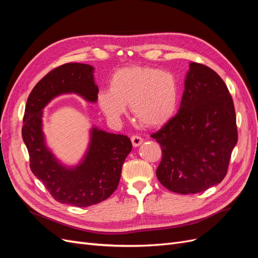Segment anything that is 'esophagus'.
Returning a JSON list of instances; mask_svg holds the SVG:
<instances>
[{
  "label": "esophagus",
  "mask_w": 258,
  "mask_h": 258,
  "mask_svg": "<svg viewBox=\"0 0 258 258\" xmlns=\"http://www.w3.org/2000/svg\"><path fill=\"white\" fill-rule=\"evenodd\" d=\"M131 142H132V145H134V147H139L140 145L143 143V139L141 137L134 136V137H131Z\"/></svg>",
  "instance_id": "1"
}]
</instances>
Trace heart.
Listing matches in <instances>:
<instances>
[{
	"instance_id": "b5f03b06",
	"label": "heart",
	"mask_w": 258,
	"mask_h": 258,
	"mask_svg": "<svg viewBox=\"0 0 258 258\" xmlns=\"http://www.w3.org/2000/svg\"><path fill=\"white\" fill-rule=\"evenodd\" d=\"M175 77L159 69L134 66L111 76L108 89L97 93V105L111 122H119L128 104L131 114L145 127H159L174 115L178 104Z\"/></svg>"
}]
</instances>
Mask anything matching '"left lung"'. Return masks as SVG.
Returning <instances> with one entry per match:
<instances>
[{
  "mask_svg": "<svg viewBox=\"0 0 258 258\" xmlns=\"http://www.w3.org/2000/svg\"><path fill=\"white\" fill-rule=\"evenodd\" d=\"M184 88L176 115L152 138L162 151L156 170L159 182L188 195L223 181L238 131L232 98L212 69L190 62Z\"/></svg>",
  "mask_w": 258,
  "mask_h": 258,
  "instance_id": "1",
  "label": "left lung"
}]
</instances>
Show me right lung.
<instances>
[{
    "label": "right lung",
    "mask_w": 258,
    "mask_h": 258,
    "mask_svg": "<svg viewBox=\"0 0 258 258\" xmlns=\"http://www.w3.org/2000/svg\"><path fill=\"white\" fill-rule=\"evenodd\" d=\"M93 74L95 68L84 63H66L52 70L31 91L22 127L33 174L60 204L82 208L97 205L115 191L122 163L132 150L130 139L93 124L83 157L76 165H66L46 142L43 111L54 98L71 93L96 103L99 89Z\"/></svg>",
    "instance_id": "obj_1"
}]
</instances>
